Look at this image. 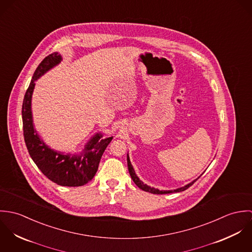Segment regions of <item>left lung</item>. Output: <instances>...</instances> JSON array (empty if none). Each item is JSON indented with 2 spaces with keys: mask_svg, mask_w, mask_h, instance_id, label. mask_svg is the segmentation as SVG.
<instances>
[{
  "mask_svg": "<svg viewBox=\"0 0 252 252\" xmlns=\"http://www.w3.org/2000/svg\"><path fill=\"white\" fill-rule=\"evenodd\" d=\"M127 164H128L129 174H130V176H131L133 181L135 182V184H136L139 188H141L142 190H144L145 192L152 193V194H169V193H175V192L184 191V190H186L188 187H190L196 180L200 178V177H199L198 179L191 181L190 183H188V184H186V185H184V186H182V187H180V188H178V189H174V190H159V189H157V188H154V187H151V186H149V185H147V184H144V182L139 179V177L136 175L135 170H134V168H133V166H132V164H131V161H130V158H129V154H127Z\"/></svg>",
  "mask_w": 252,
  "mask_h": 252,
  "instance_id": "left-lung-1",
  "label": "left lung"
}]
</instances>
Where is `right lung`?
Instances as JSON below:
<instances>
[{
    "label": "right lung",
    "mask_w": 252,
    "mask_h": 252,
    "mask_svg": "<svg viewBox=\"0 0 252 252\" xmlns=\"http://www.w3.org/2000/svg\"><path fill=\"white\" fill-rule=\"evenodd\" d=\"M62 61V56L54 52L45 57L37 66L22 105L24 140L28 152L37 168L48 180L61 186H82L94 178L104 151L112 137L103 138L96 133L84 145L80 153H64L49 147L38 136L32 114V96L35 81Z\"/></svg>",
    "instance_id": "add662e5"
}]
</instances>
